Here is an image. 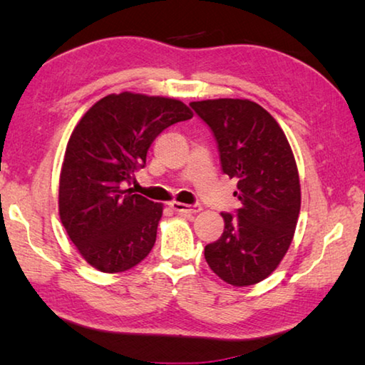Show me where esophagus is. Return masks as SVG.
I'll list each match as a JSON object with an SVG mask.
<instances>
[{
    "mask_svg": "<svg viewBox=\"0 0 365 365\" xmlns=\"http://www.w3.org/2000/svg\"><path fill=\"white\" fill-rule=\"evenodd\" d=\"M172 209H174L175 212L178 214H183V215H193L197 214L201 211V206L200 205H195V206H190V205H183V202H177V201H172L169 205Z\"/></svg>",
    "mask_w": 365,
    "mask_h": 365,
    "instance_id": "34e87169",
    "label": "esophagus"
}]
</instances>
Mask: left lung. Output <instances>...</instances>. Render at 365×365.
<instances>
[{
  "label": "left lung",
  "instance_id": "8db88e82",
  "mask_svg": "<svg viewBox=\"0 0 365 365\" xmlns=\"http://www.w3.org/2000/svg\"><path fill=\"white\" fill-rule=\"evenodd\" d=\"M190 106L217 140L222 170L237 180V215L224 214V233L205 248L215 275L233 287L256 285L274 272L293 242L301 209L298 165L274 117L238 98Z\"/></svg>",
  "mask_w": 365,
  "mask_h": 365
}]
</instances>
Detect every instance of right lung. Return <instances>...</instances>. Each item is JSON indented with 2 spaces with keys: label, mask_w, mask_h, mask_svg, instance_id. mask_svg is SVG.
<instances>
[{
  "label": "right lung",
  "mask_w": 365,
  "mask_h": 365,
  "mask_svg": "<svg viewBox=\"0 0 365 365\" xmlns=\"http://www.w3.org/2000/svg\"><path fill=\"white\" fill-rule=\"evenodd\" d=\"M193 117L165 96L122 91L96 101L73 128L59 175V217L91 267L117 274L135 267L156 243L164 206L123 183L145 168L154 138Z\"/></svg>",
  "instance_id": "1"
}]
</instances>
